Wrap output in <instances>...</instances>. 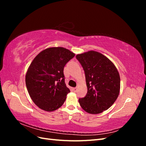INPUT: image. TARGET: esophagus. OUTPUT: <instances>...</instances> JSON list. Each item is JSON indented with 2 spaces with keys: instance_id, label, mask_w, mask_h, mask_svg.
Instances as JSON below:
<instances>
[{
  "instance_id": "obj_1",
  "label": "esophagus",
  "mask_w": 146,
  "mask_h": 146,
  "mask_svg": "<svg viewBox=\"0 0 146 146\" xmlns=\"http://www.w3.org/2000/svg\"><path fill=\"white\" fill-rule=\"evenodd\" d=\"M72 90H73V91H74V92H76L77 90V88H74Z\"/></svg>"
}]
</instances>
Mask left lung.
<instances>
[{
    "instance_id": "8db88e82",
    "label": "left lung",
    "mask_w": 146,
    "mask_h": 146,
    "mask_svg": "<svg viewBox=\"0 0 146 146\" xmlns=\"http://www.w3.org/2000/svg\"><path fill=\"white\" fill-rule=\"evenodd\" d=\"M85 71L88 92L78 99L82 108L90 114L108 109L120 91V76L115 66L105 56L96 51L76 55Z\"/></svg>"
}]
</instances>
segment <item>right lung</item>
I'll use <instances>...</instances> for the list:
<instances>
[{"mask_svg": "<svg viewBox=\"0 0 146 146\" xmlns=\"http://www.w3.org/2000/svg\"><path fill=\"white\" fill-rule=\"evenodd\" d=\"M75 56L65 48L50 47L41 52L30 64L25 76L33 102L47 111L59 108L70 90L64 82V68Z\"/></svg>", "mask_w": 146, "mask_h": 146, "instance_id": "add662e5", "label": "right lung"}]
</instances>
